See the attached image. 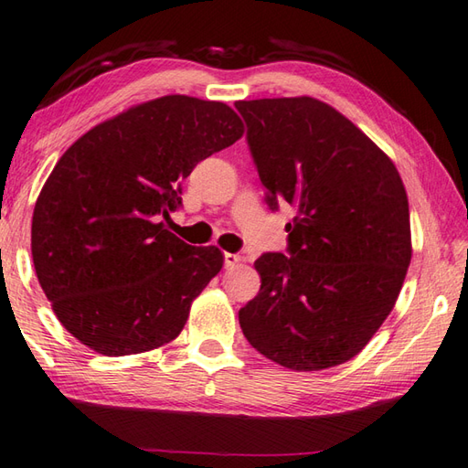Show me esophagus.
Returning <instances> with one entry per match:
<instances>
[{
	"mask_svg": "<svg viewBox=\"0 0 468 468\" xmlns=\"http://www.w3.org/2000/svg\"><path fill=\"white\" fill-rule=\"evenodd\" d=\"M242 261L240 254H232V252H226L224 254V266L226 269H234V266Z\"/></svg>",
	"mask_w": 468,
	"mask_h": 468,
	"instance_id": "1",
	"label": "esophagus"
}]
</instances>
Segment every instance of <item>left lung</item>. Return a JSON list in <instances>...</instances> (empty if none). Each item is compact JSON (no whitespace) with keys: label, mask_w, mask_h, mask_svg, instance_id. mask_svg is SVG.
I'll return each mask as SVG.
<instances>
[{"label":"left lung","mask_w":468,"mask_h":468,"mask_svg":"<svg viewBox=\"0 0 468 468\" xmlns=\"http://www.w3.org/2000/svg\"><path fill=\"white\" fill-rule=\"evenodd\" d=\"M234 107L266 204L297 212L287 252L254 262L261 291L238 311L244 337L289 369L346 364L394 309L412 259L402 179L366 133L317 99Z\"/></svg>","instance_id":"1"}]
</instances>
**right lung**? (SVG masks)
I'll list each match as a JSON object with an SVG mask.
<instances>
[{
  "mask_svg": "<svg viewBox=\"0 0 468 468\" xmlns=\"http://www.w3.org/2000/svg\"><path fill=\"white\" fill-rule=\"evenodd\" d=\"M224 102L169 94L90 129L52 169L32 218V259L64 329L102 356L161 347L222 269L161 220L181 181L242 137Z\"/></svg>",
  "mask_w": 468,
  "mask_h": 468,
  "instance_id": "1",
  "label": "right lung"
}]
</instances>
